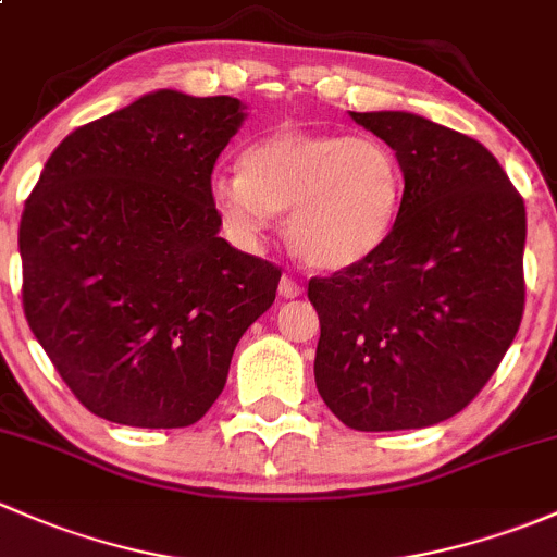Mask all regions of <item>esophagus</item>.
I'll use <instances>...</instances> for the list:
<instances>
[{
    "label": "esophagus",
    "mask_w": 557,
    "mask_h": 557,
    "mask_svg": "<svg viewBox=\"0 0 557 557\" xmlns=\"http://www.w3.org/2000/svg\"><path fill=\"white\" fill-rule=\"evenodd\" d=\"M280 296L283 299H296V296H301V285L294 277H288V274H283V280H280Z\"/></svg>",
    "instance_id": "obj_1"
}]
</instances>
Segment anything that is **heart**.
<instances>
[{"instance_id": "heart-1", "label": "heart", "mask_w": 557, "mask_h": 557, "mask_svg": "<svg viewBox=\"0 0 557 557\" xmlns=\"http://www.w3.org/2000/svg\"><path fill=\"white\" fill-rule=\"evenodd\" d=\"M210 199L243 243H258L274 212H288L290 250L320 272H345L393 234L404 170L377 137L283 126L247 145L239 174H215Z\"/></svg>"}]
</instances>
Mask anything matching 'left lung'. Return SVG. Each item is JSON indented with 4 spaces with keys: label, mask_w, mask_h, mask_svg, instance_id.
<instances>
[{
    "label": "left lung",
    "mask_w": 557,
    "mask_h": 557,
    "mask_svg": "<svg viewBox=\"0 0 557 557\" xmlns=\"http://www.w3.org/2000/svg\"><path fill=\"white\" fill-rule=\"evenodd\" d=\"M350 117L396 150L404 199L372 258L310 280L314 383L350 429H425L485 387L518 334L525 205L466 134L401 110Z\"/></svg>",
    "instance_id": "obj_1"
}]
</instances>
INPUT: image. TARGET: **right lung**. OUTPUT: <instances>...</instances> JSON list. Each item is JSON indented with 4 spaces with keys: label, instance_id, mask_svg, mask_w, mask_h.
Instances as JSON below:
<instances>
[{
    "label": "right lung",
    "instance_id": "1",
    "mask_svg": "<svg viewBox=\"0 0 557 557\" xmlns=\"http://www.w3.org/2000/svg\"><path fill=\"white\" fill-rule=\"evenodd\" d=\"M234 97L161 88L75 128L21 215L24 312L77 401L110 423L185 429L226 385L280 269L221 237L218 156Z\"/></svg>",
    "mask_w": 557,
    "mask_h": 557
}]
</instances>
